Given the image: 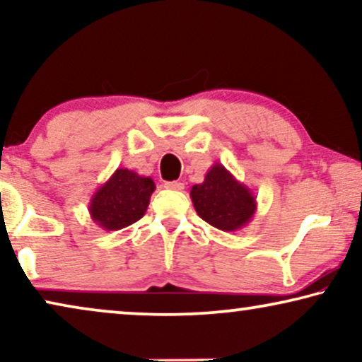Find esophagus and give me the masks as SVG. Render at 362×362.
<instances>
[{"instance_id":"1","label":"esophagus","mask_w":362,"mask_h":362,"mask_svg":"<svg viewBox=\"0 0 362 362\" xmlns=\"http://www.w3.org/2000/svg\"><path fill=\"white\" fill-rule=\"evenodd\" d=\"M165 187L170 191H182L185 189V185H182V182H177V181H166Z\"/></svg>"}]
</instances>
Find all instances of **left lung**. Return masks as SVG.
<instances>
[{"label": "left lung", "mask_w": 362, "mask_h": 362, "mask_svg": "<svg viewBox=\"0 0 362 362\" xmlns=\"http://www.w3.org/2000/svg\"><path fill=\"white\" fill-rule=\"evenodd\" d=\"M191 201L197 216L224 232L245 227L257 211V201L244 182L237 181L224 165L214 163L201 185L191 187Z\"/></svg>", "instance_id": "8db88e82"}]
</instances>
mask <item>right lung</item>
<instances>
[{"label":"right lung","instance_id":"right-lung-1","mask_svg":"<svg viewBox=\"0 0 362 362\" xmlns=\"http://www.w3.org/2000/svg\"><path fill=\"white\" fill-rule=\"evenodd\" d=\"M155 189V181L150 176L118 168L93 192L88 212L92 221L103 230H120L145 216Z\"/></svg>","mask_w":362,"mask_h":362}]
</instances>
